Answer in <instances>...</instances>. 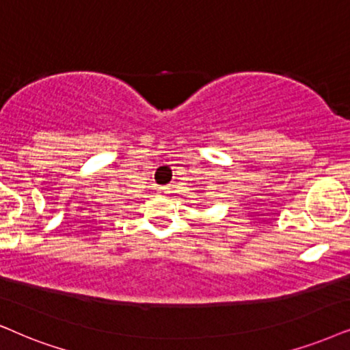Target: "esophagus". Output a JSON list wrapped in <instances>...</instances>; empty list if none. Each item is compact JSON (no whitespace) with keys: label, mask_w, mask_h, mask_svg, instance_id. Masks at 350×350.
Masks as SVG:
<instances>
[{"label":"esophagus","mask_w":350,"mask_h":350,"mask_svg":"<svg viewBox=\"0 0 350 350\" xmlns=\"http://www.w3.org/2000/svg\"><path fill=\"white\" fill-rule=\"evenodd\" d=\"M158 192H160V196L165 197V196H167V193H170V190H167V187H160V189H158Z\"/></svg>","instance_id":"1"}]
</instances>
